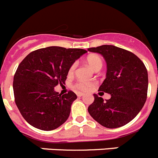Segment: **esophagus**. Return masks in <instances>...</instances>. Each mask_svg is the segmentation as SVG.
I'll list each match as a JSON object with an SVG mask.
<instances>
[{"mask_svg": "<svg viewBox=\"0 0 158 158\" xmlns=\"http://www.w3.org/2000/svg\"><path fill=\"white\" fill-rule=\"evenodd\" d=\"M82 96H84V94H82V93H77V97H82Z\"/></svg>", "mask_w": 158, "mask_h": 158, "instance_id": "34e87169", "label": "esophagus"}]
</instances>
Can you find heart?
Here are the masks:
<instances>
[{
	"label": "heart",
	"instance_id": "heart-1",
	"mask_svg": "<svg viewBox=\"0 0 158 158\" xmlns=\"http://www.w3.org/2000/svg\"><path fill=\"white\" fill-rule=\"evenodd\" d=\"M86 62L94 70H100L102 68L103 65V61L102 59L99 57L98 55H95V54H92V55L88 56L86 58ZM77 66V63L74 62L72 65L70 66L69 69V74L72 75L74 73L75 70ZM94 82H86V81H79L75 84V88L77 89L82 91H86L89 89L91 86H94Z\"/></svg>",
	"mask_w": 158,
	"mask_h": 158
}]
</instances>
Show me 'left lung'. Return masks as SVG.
I'll return each instance as SVG.
<instances>
[{"label":"left lung","instance_id":"left-lung-1","mask_svg":"<svg viewBox=\"0 0 158 158\" xmlns=\"http://www.w3.org/2000/svg\"><path fill=\"white\" fill-rule=\"evenodd\" d=\"M101 54L107 62L106 79L99 91L110 94L109 100L94 94L88 107L91 117L108 129L123 126L143 107L147 97L148 74L143 62L133 53L113 45L88 48Z\"/></svg>","mask_w":158,"mask_h":158}]
</instances>
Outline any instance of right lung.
Instances as JSON below:
<instances>
[{
  "mask_svg": "<svg viewBox=\"0 0 158 158\" xmlns=\"http://www.w3.org/2000/svg\"><path fill=\"white\" fill-rule=\"evenodd\" d=\"M86 52L48 47L29 53L19 64L13 81L15 101L29 125L51 131L65 122L77 96L71 90L61 95L54 88L64 84L70 66Z\"/></svg>",
  "mask_w": 158,
  "mask_h": 158,
  "instance_id": "add662e5",
  "label": "right lung"
}]
</instances>
